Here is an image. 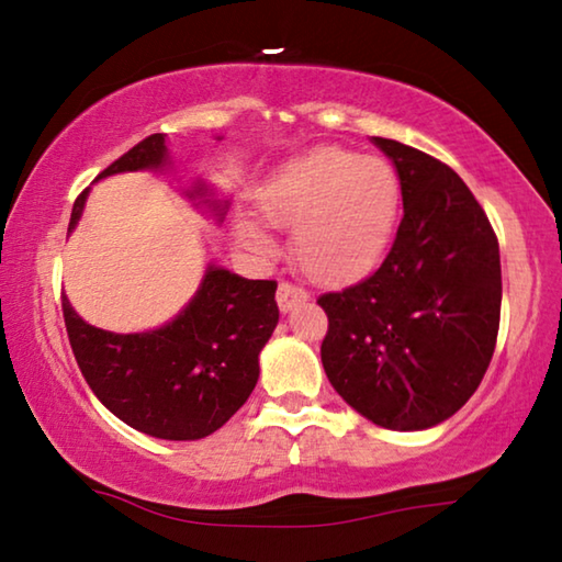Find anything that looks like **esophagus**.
<instances>
[{
    "mask_svg": "<svg viewBox=\"0 0 562 562\" xmlns=\"http://www.w3.org/2000/svg\"><path fill=\"white\" fill-rule=\"evenodd\" d=\"M307 297H310V294L304 292L302 288H297V284L280 282V288H278V307L282 312H290L292 307H297V304L307 302Z\"/></svg>",
    "mask_w": 562,
    "mask_h": 562,
    "instance_id": "esophagus-1",
    "label": "esophagus"
}]
</instances>
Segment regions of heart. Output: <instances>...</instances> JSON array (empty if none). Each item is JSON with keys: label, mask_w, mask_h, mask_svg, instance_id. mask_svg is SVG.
Here are the masks:
<instances>
[{"label": "heart", "mask_w": 562, "mask_h": 562, "mask_svg": "<svg viewBox=\"0 0 562 562\" xmlns=\"http://www.w3.org/2000/svg\"><path fill=\"white\" fill-rule=\"evenodd\" d=\"M270 225L294 227V258L322 284L367 274L382 258L402 211L396 170L347 148H317L284 166L260 195ZM245 240L262 245L250 223Z\"/></svg>", "instance_id": "1"}]
</instances>
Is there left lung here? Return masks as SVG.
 <instances>
[{"mask_svg":"<svg viewBox=\"0 0 562 562\" xmlns=\"http://www.w3.org/2000/svg\"><path fill=\"white\" fill-rule=\"evenodd\" d=\"M404 217L384 262L319 294L322 364L345 402L384 429L446 422L479 389L501 325V255L483 207L456 170L392 138Z\"/></svg>","mask_w":562,"mask_h":562,"instance_id":"8db88e82","label":"left lung"}]
</instances>
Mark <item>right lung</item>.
Segmentation results:
<instances>
[{"instance_id": "add662e5", "label": "right lung", "mask_w": 562, "mask_h": 562, "mask_svg": "<svg viewBox=\"0 0 562 562\" xmlns=\"http://www.w3.org/2000/svg\"><path fill=\"white\" fill-rule=\"evenodd\" d=\"M164 164L166 138L154 133L99 178ZM87 193L89 188L76 198L69 233ZM274 290V280H245L211 268L188 307L166 327L144 335L91 327L66 297L61 312L76 364L111 414L156 439L193 441L221 429L258 384V355L280 317Z\"/></svg>"}]
</instances>
